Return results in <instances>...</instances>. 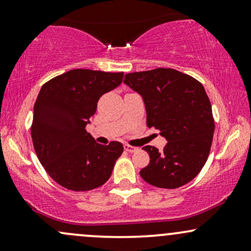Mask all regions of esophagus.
<instances>
[{
    "label": "esophagus",
    "mask_w": 251,
    "mask_h": 251,
    "mask_svg": "<svg viewBox=\"0 0 251 251\" xmlns=\"http://www.w3.org/2000/svg\"><path fill=\"white\" fill-rule=\"evenodd\" d=\"M124 149H125V151H127V152H134L138 150L137 148H134V146L128 145V144H125V145H124Z\"/></svg>",
    "instance_id": "34e87169"
}]
</instances>
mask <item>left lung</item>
I'll list each match as a JSON object with an SVG mask.
<instances>
[{
	"label": "left lung",
	"mask_w": 251,
	"mask_h": 251,
	"mask_svg": "<svg viewBox=\"0 0 251 251\" xmlns=\"http://www.w3.org/2000/svg\"><path fill=\"white\" fill-rule=\"evenodd\" d=\"M124 82L143 97L149 127L158 129L168 140L163 151L144 146L150 163L140 171L142 178L160 189L188 184L206 163L215 131L203 85L172 68L128 73Z\"/></svg>",
	"instance_id": "obj_1"
}]
</instances>
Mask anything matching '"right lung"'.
<instances>
[{"label": "right lung", "mask_w": 251, "mask_h": 251, "mask_svg": "<svg viewBox=\"0 0 251 251\" xmlns=\"http://www.w3.org/2000/svg\"><path fill=\"white\" fill-rule=\"evenodd\" d=\"M124 73L72 70L47 81L34 105L30 132L43 169L59 185L89 191L111 177L122 143L100 145L86 131L100 97L123 81Z\"/></svg>", "instance_id": "add662e5"}]
</instances>
